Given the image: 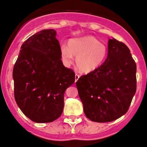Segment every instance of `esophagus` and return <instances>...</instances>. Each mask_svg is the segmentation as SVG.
<instances>
[{
    "label": "esophagus",
    "instance_id": "obj_1",
    "mask_svg": "<svg viewBox=\"0 0 147 147\" xmlns=\"http://www.w3.org/2000/svg\"><path fill=\"white\" fill-rule=\"evenodd\" d=\"M79 77H80V76L79 75H75V83L77 82L78 80H79Z\"/></svg>",
    "mask_w": 147,
    "mask_h": 147
}]
</instances>
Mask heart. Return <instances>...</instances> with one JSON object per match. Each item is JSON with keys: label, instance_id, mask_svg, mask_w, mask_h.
I'll return each instance as SVG.
<instances>
[{"label": "heart", "instance_id": "1", "mask_svg": "<svg viewBox=\"0 0 147 147\" xmlns=\"http://www.w3.org/2000/svg\"><path fill=\"white\" fill-rule=\"evenodd\" d=\"M62 60L66 66H69L76 57V65L80 72L90 73L98 69L105 62L107 53L105 45L95 37L87 36L75 38L68 42V47H60Z\"/></svg>", "mask_w": 147, "mask_h": 147}]
</instances>
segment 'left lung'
Segmentation results:
<instances>
[{
	"label": "left lung",
	"instance_id": "left-lung-1",
	"mask_svg": "<svg viewBox=\"0 0 147 147\" xmlns=\"http://www.w3.org/2000/svg\"><path fill=\"white\" fill-rule=\"evenodd\" d=\"M136 64L129 48L109 38L105 62L76 83L87 117L105 123L125 115L136 91Z\"/></svg>",
	"mask_w": 147,
	"mask_h": 147
}]
</instances>
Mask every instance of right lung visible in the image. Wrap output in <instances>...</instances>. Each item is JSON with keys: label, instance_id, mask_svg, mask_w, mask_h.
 <instances>
[{"label": "right lung", "instance_id": "1", "mask_svg": "<svg viewBox=\"0 0 147 147\" xmlns=\"http://www.w3.org/2000/svg\"><path fill=\"white\" fill-rule=\"evenodd\" d=\"M53 29L42 30L22 44L13 79L17 105L36 123L57 119L64 109V92L75 81V72L61 60L60 46Z\"/></svg>", "mask_w": 147, "mask_h": 147}]
</instances>
